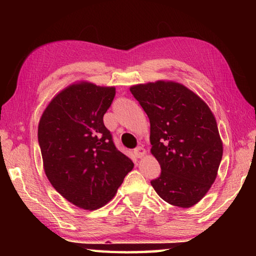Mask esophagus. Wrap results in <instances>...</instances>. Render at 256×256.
I'll return each mask as SVG.
<instances>
[{"instance_id":"esophagus-1","label":"esophagus","mask_w":256,"mask_h":256,"mask_svg":"<svg viewBox=\"0 0 256 256\" xmlns=\"http://www.w3.org/2000/svg\"><path fill=\"white\" fill-rule=\"evenodd\" d=\"M134 154H136V158H141L146 154V150L142 146H138L136 149H134Z\"/></svg>"}]
</instances>
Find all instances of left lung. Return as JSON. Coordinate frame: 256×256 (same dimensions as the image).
<instances>
[{
	"instance_id": "obj_1",
	"label": "left lung",
	"mask_w": 256,
	"mask_h": 256,
	"mask_svg": "<svg viewBox=\"0 0 256 256\" xmlns=\"http://www.w3.org/2000/svg\"><path fill=\"white\" fill-rule=\"evenodd\" d=\"M130 92L148 115L151 154L162 168L151 185L170 204H196L214 184L222 158V142L210 108L172 81L136 84Z\"/></svg>"
}]
</instances>
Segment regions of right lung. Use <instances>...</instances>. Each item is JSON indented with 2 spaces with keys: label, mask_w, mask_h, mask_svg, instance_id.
Returning a JSON list of instances; mask_svg holds the SVG:
<instances>
[{
  "label": "right lung",
  "mask_w": 256,
  "mask_h": 256,
  "mask_svg": "<svg viewBox=\"0 0 256 256\" xmlns=\"http://www.w3.org/2000/svg\"><path fill=\"white\" fill-rule=\"evenodd\" d=\"M115 92L114 86L90 82L68 86L52 99L38 125L47 178L64 198L86 210L110 202L134 166L104 124Z\"/></svg>",
  "instance_id": "1"
}]
</instances>
